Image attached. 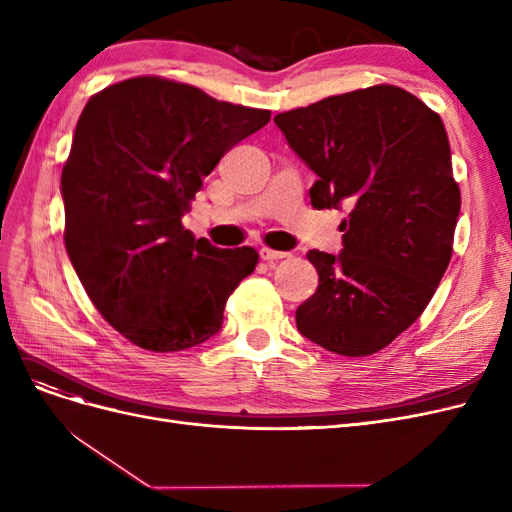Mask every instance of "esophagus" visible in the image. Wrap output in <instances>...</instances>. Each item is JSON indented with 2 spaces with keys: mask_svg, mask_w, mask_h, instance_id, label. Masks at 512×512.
Masks as SVG:
<instances>
[{
  "mask_svg": "<svg viewBox=\"0 0 512 512\" xmlns=\"http://www.w3.org/2000/svg\"><path fill=\"white\" fill-rule=\"evenodd\" d=\"M286 256H288L286 252H275V250H271V247H262V250H260V258L267 260V262L282 260V258H286Z\"/></svg>",
  "mask_w": 512,
  "mask_h": 512,
  "instance_id": "obj_1",
  "label": "esophagus"
}]
</instances>
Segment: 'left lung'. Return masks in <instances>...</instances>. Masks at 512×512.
Instances as JSON below:
<instances>
[{"label": "left lung", "instance_id": "1", "mask_svg": "<svg viewBox=\"0 0 512 512\" xmlns=\"http://www.w3.org/2000/svg\"><path fill=\"white\" fill-rule=\"evenodd\" d=\"M314 170V209L350 207L339 256L309 250L320 284L297 329L324 350L369 356L425 312L451 262L459 183L436 111L395 85L275 115Z\"/></svg>", "mask_w": 512, "mask_h": 512}]
</instances>
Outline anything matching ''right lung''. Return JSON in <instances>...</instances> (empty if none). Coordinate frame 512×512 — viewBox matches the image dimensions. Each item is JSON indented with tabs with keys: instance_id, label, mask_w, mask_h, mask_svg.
Instances as JSON below:
<instances>
[{
	"instance_id": "1",
	"label": "right lung",
	"mask_w": 512,
	"mask_h": 512,
	"mask_svg": "<svg viewBox=\"0 0 512 512\" xmlns=\"http://www.w3.org/2000/svg\"><path fill=\"white\" fill-rule=\"evenodd\" d=\"M269 119L162 76L119 81L85 104L61 170L64 241L91 303L138 348L207 342L256 269L254 247L220 250L181 218L224 153Z\"/></svg>"
}]
</instances>
